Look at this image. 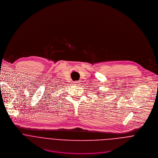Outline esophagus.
Masks as SVG:
<instances>
[{"label":"esophagus","instance_id":"obj_1","mask_svg":"<svg viewBox=\"0 0 158 158\" xmlns=\"http://www.w3.org/2000/svg\"><path fill=\"white\" fill-rule=\"evenodd\" d=\"M81 81H74V84L76 85H79L80 84Z\"/></svg>","mask_w":158,"mask_h":158}]
</instances>
